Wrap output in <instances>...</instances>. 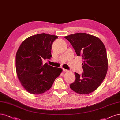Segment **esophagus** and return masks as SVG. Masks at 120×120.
I'll return each instance as SVG.
<instances>
[{
    "label": "esophagus",
    "instance_id": "obj_1",
    "mask_svg": "<svg viewBox=\"0 0 120 120\" xmlns=\"http://www.w3.org/2000/svg\"><path fill=\"white\" fill-rule=\"evenodd\" d=\"M63 71H64V72H67V71H68V70L66 69H64V68H63Z\"/></svg>",
    "mask_w": 120,
    "mask_h": 120
}]
</instances>
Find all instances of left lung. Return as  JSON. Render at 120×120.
Returning <instances> with one entry per match:
<instances>
[{"mask_svg":"<svg viewBox=\"0 0 120 120\" xmlns=\"http://www.w3.org/2000/svg\"><path fill=\"white\" fill-rule=\"evenodd\" d=\"M72 45L77 56L83 60L81 75L74 73L75 80L70 85L74 92L87 94L100 85L108 70V59L104 44L97 37L84 33L64 37Z\"/></svg>","mask_w":120,"mask_h":120,"instance_id":"left-lung-1","label":"left lung"}]
</instances>
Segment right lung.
<instances>
[{
    "mask_svg": "<svg viewBox=\"0 0 120 120\" xmlns=\"http://www.w3.org/2000/svg\"><path fill=\"white\" fill-rule=\"evenodd\" d=\"M58 38L45 33L28 37L20 46L16 55V71L23 87L33 94H42L50 89L61 68L43 64L52 57V46Z\"/></svg>",
    "mask_w": 120,
    "mask_h": 120,
    "instance_id": "add662e5",
    "label": "right lung"
}]
</instances>
